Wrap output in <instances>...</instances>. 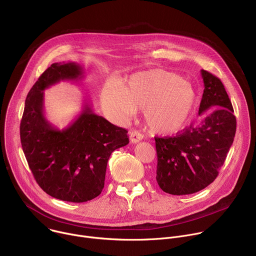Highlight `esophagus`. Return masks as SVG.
<instances>
[{"label":"esophagus","mask_w":256,"mask_h":256,"mask_svg":"<svg viewBox=\"0 0 256 256\" xmlns=\"http://www.w3.org/2000/svg\"><path fill=\"white\" fill-rule=\"evenodd\" d=\"M129 138H130V141L132 143H137L140 140H142L143 136H142V134L140 132H138L136 130H133V131L129 132Z\"/></svg>","instance_id":"34e87169"}]
</instances>
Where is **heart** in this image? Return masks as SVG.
Segmentation results:
<instances>
[{
  "label": "heart",
  "instance_id": "obj_1",
  "mask_svg": "<svg viewBox=\"0 0 256 256\" xmlns=\"http://www.w3.org/2000/svg\"><path fill=\"white\" fill-rule=\"evenodd\" d=\"M100 103L118 120L128 119L134 111H143L150 132L174 135L192 121L198 96L190 84L178 76L150 70L132 74L121 88L107 84L102 90Z\"/></svg>",
  "mask_w": 256,
  "mask_h": 256
}]
</instances>
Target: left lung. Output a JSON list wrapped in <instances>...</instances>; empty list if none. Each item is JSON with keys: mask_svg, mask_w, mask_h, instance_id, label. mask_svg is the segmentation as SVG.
<instances>
[{"mask_svg": "<svg viewBox=\"0 0 256 256\" xmlns=\"http://www.w3.org/2000/svg\"><path fill=\"white\" fill-rule=\"evenodd\" d=\"M200 74L205 86L200 121L176 136L156 137V180L170 194H194L212 184L234 140L236 118L224 84L207 70Z\"/></svg>", "mask_w": 256, "mask_h": 256, "instance_id": "8db88e82", "label": "left lung"}]
</instances>
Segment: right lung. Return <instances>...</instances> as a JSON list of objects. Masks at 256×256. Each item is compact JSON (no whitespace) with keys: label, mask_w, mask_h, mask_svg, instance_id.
<instances>
[{"label":"right lung","mask_w":256,"mask_h":256,"mask_svg":"<svg viewBox=\"0 0 256 256\" xmlns=\"http://www.w3.org/2000/svg\"><path fill=\"white\" fill-rule=\"evenodd\" d=\"M82 78L78 64H51L29 90L20 124L22 148L39 186L51 196L72 202L90 200L102 192L111 153L129 143L126 129L94 114L88 103L64 130L47 121L44 90Z\"/></svg>","instance_id":"obj_1"}]
</instances>
